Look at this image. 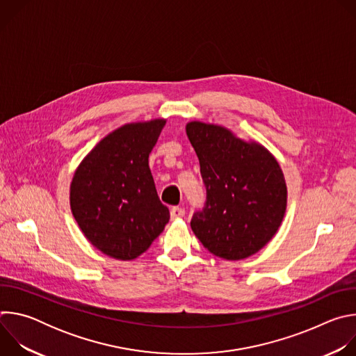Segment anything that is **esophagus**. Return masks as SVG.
<instances>
[{
  "mask_svg": "<svg viewBox=\"0 0 356 356\" xmlns=\"http://www.w3.org/2000/svg\"><path fill=\"white\" fill-rule=\"evenodd\" d=\"M184 209H181V207H173L172 210H170V217H172V220H177V218H181L183 216H184Z\"/></svg>",
  "mask_w": 356,
  "mask_h": 356,
  "instance_id": "esophagus-1",
  "label": "esophagus"
}]
</instances>
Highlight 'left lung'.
Returning a JSON list of instances; mask_svg holds the SVG:
<instances>
[{
	"instance_id": "obj_1",
	"label": "left lung",
	"mask_w": 356,
	"mask_h": 356,
	"mask_svg": "<svg viewBox=\"0 0 356 356\" xmlns=\"http://www.w3.org/2000/svg\"><path fill=\"white\" fill-rule=\"evenodd\" d=\"M207 200L191 229L216 257L245 259L277 232L287 204L283 172L268 149L224 127L193 121L186 127Z\"/></svg>"
}]
</instances>
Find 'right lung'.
I'll list each match as a JSON object with an SVG mask.
<instances>
[{"label":"right lung","instance_id":"add662e5","mask_svg":"<svg viewBox=\"0 0 356 356\" xmlns=\"http://www.w3.org/2000/svg\"><path fill=\"white\" fill-rule=\"evenodd\" d=\"M165 120L127 124L101 140L77 168L72 213L86 238L106 255L131 261L169 222L149 169Z\"/></svg>","mask_w":356,"mask_h":356}]
</instances>
